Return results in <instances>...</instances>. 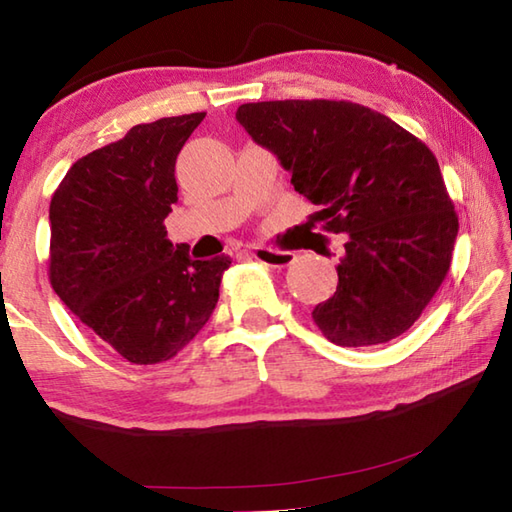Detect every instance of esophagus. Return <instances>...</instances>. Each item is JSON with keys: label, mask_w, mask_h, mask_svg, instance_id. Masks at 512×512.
I'll return each mask as SVG.
<instances>
[{"label": "esophagus", "mask_w": 512, "mask_h": 512, "mask_svg": "<svg viewBox=\"0 0 512 512\" xmlns=\"http://www.w3.org/2000/svg\"><path fill=\"white\" fill-rule=\"evenodd\" d=\"M250 255H253L257 262L273 266V268H284V266L293 264V259H296V255L289 253V250H273V248H264V246L253 248V253Z\"/></svg>", "instance_id": "obj_1"}]
</instances>
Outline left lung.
<instances>
[{
  "label": "left lung",
  "mask_w": 512,
  "mask_h": 512,
  "mask_svg": "<svg viewBox=\"0 0 512 512\" xmlns=\"http://www.w3.org/2000/svg\"><path fill=\"white\" fill-rule=\"evenodd\" d=\"M237 121L320 207L323 230L345 235L339 287L311 311L325 339L366 348L404 334L447 277L458 235L429 146L352 101L244 103Z\"/></svg>",
  "instance_id": "left-lung-1"
}]
</instances>
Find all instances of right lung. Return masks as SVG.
<instances>
[{
  "label": "right lung",
  "instance_id": "obj_1",
  "mask_svg": "<svg viewBox=\"0 0 512 512\" xmlns=\"http://www.w3.org/2000/svg\"><path fill=\"white\" fill-rule=\"evenodd\" d=\"M205 112L137 124L76 160L51 196L49 282L126 361L153 366L201 332L230 257L192 259L167 239L176 158Z\"/></svg>",
  "mask_w": 512,
  "mask_h": 512
}]
</instances>
